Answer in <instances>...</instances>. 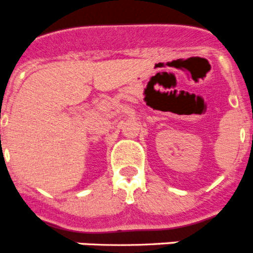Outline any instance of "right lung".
Returning <instances> with one entry per match:
<instances>
[{"label": "right lung", "instance_id": "add662e5", "mask_svg": "<svg viewBox=\"0 0 253 253\" xmlns=\"http://www.w3.org/2000/svg\"><path fill=\"white\" fill-rule=\"evenodd\" d=\"M0 137H1V135H0Z\"/></svg>", "mask_w": 253, "mask_h": 253}]
</instances>
